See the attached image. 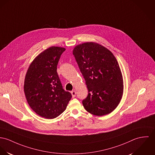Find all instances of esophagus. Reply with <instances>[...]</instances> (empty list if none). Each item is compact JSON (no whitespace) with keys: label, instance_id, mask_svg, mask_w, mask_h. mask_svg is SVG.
I'll return each instance as SVG.
<instances>
[{"label":"esophagus","instance_id":"esophagus-1","mask_svg":"<svg viewBox=\"0 0 155 155\" xmlns=\"http://www.w3.org/2000/svg\"><path fill=\"white\" fill-rule=\"evenodd\" d=\"M71 93L72 96V97H75V94H76V92H75V90H73V91H71Z\"/></svg>","mask_w":155,"mask_h":155}]
</instances>
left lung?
<instances>
[{"mask_svg":"<svg viewBox=\"0 0 155 155\" xmlns=\"http://www.w3.org/2000/svg\"><path fill=\"white\" fill-rule=\"evenodd\" d=\"M72 53L88 90L83 100L85 109L97 116L110 113L123 93V77L116 58L107 48L91 42L77 45Z\"/></svg>","mask_w":155,"mask_h":155,"instance_id":"obj_1","label":"left lung"}]
</instances>
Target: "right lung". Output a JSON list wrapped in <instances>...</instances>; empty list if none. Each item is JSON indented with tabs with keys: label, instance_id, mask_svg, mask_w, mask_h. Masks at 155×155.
<instances>
[{
	"label": "right lung",
	"instance_id": "right-lung-1",
	"mask_svg": "<svg viewBox=\"0 0 155 155\" xmlns=\"http://www.w3.org/2000/svg\"><path fill=\"white\" fill-rule=\"evenodd\" d=\"M65 49L51 47L39 54L26 74L24 92L28 104L39 116L54 119L65 110L71 94L65 91L57 71Z\"/></svg>",
	"mask_w": 155,
	"mask_h": 155
}]
</instances>
